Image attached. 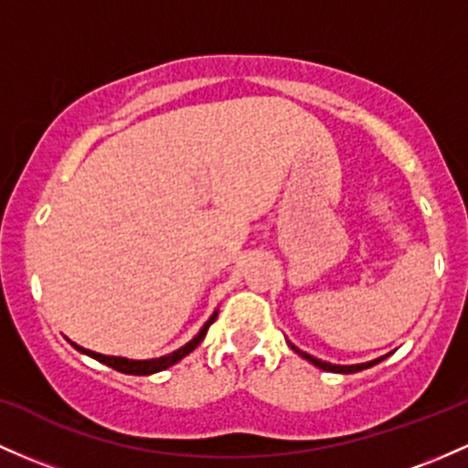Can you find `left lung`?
Returning a JSON list of instances; mask_svg holds the SVG:
<instances>
[{"mask_svg":"<svg viewBox=\"0 0 468 468\" xmlns=\"http://www.w3.org/2000/svg\"><path fill=\"white\" fill-rule=\"evenodd\" d=\"M286 344H289V346L292 348V351L297 353V356H300V357H304V359H309V362L313 364V367L322 368V371H328V373H344V376H346V373H357V371H364V368H371V367H376V364L382 362L384 357H388V356H382V357H378V359H371V362H364V364H331V362H324V359H317V357L309 356V353L300 351V348H297L295 344H291L289 340H286Z\"/></svg>","mask_w":468,"mask_h":468,"instance_id":"left-lung-1","label":"left lung"}]
</instances>
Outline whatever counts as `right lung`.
<instances>
[{
	"instance_id": "right-lung-1",
	"label": "right lung",
	"mask_w": 468,
	"mask_h": 468,
	"mask_svg": "<svg viewBox=\"0 0 468 468\" xmlns=\"http://www.w3.org/2000/svg\"><path fill=\"white\" fill-rule=\"evenodd\" d=\"M215 320H218V309H215L213 315H210L208 320L204 322V326L199 328V333L193 337L191 342H186V344H184V346H179L177 351L168 353V356L151 357V359H128V357H120V356H104V353H95V351H90V348L80 346V344H75V342H70V340L69 342H70V346L77 348V351H80V353H84V356L97 359V362L106 364V367L115 368V371L126 373V376H153V373L164 371V368L173 367V364H177L179 359L186 357L188 353H193L195 348H197L199 344H202L204 337H207L208 328H210V324H213Z\"/></svg>"
}]
</instances>
